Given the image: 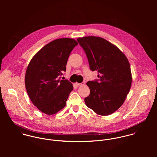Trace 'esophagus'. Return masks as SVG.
Returning <instances> with one entry per match:
<instances>
[{
    "instance_id": "obj_1",
    "label": "esophagus",
    "mask_w": 157,
    "mask_h": 157,
    "mask_svg": "<svg viewBox=\"0 0 157 157\" xmlns=\"http://www.w3.org/2000/svg\"><path fill=\"white\" fill-rule=\"evenodd\" d=\"M77 86H84L85 85V83L84 82H82L81 83H75Z\"/></svg>"
}]
</instances>
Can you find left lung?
I'll use <instances>...</instances> for the list:
<instances>
[{"instance_id": "1", "label": "left lung", "mask_w": 157, "mask_h": 157, "mask_svg": "<svg viewBox=\"0 0 157 157\" xmlns=\"http://www.w3.org/2000/svg\"><path fill=\"white\" fill-rule=\"evenodd\" d=\"M88 59L90 70L98 72L99 82L86 83L90 90L86 106L98 115L106 116L124 102L132 84L130 64L125 54L103 38L86 36L77 39Z\"/></svg>"}]
</instances>
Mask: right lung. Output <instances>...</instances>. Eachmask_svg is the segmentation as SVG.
Returning a JSON list of instances; mask_svg holds the SVG:
<instances>
[{
	"mask_svg": "<svg viewBox=\"0 0 157 157\" xmlns=\"http://www.w3.org/2000/svg\"><path fill=\"white\" fill-rule=\"evenodd\" d=\"M77 45L71 38L54 40L40 49L27 67L25 84L28 96L33 105L46 115L56 113L67 105L73 85L59 76L66 71L67 59Z\"/></svg>",
	"mask_w": 157,
	"mask_h": 157,
	"instance_id": "add662e5",
	"label": "right lung"
}]
</instances>
